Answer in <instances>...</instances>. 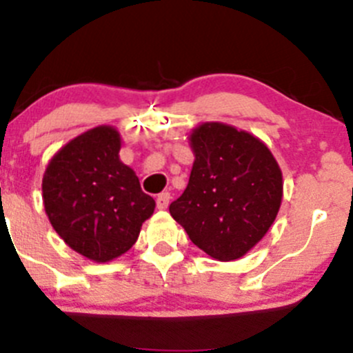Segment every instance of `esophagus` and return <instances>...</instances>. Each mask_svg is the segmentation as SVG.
<instances>
[{"label": "esophagus", "instance_id": "obj_1", "mask_svg": "<svg viewBox=\"0 0 353 353\" xmlns=\"http://www.w3.org/2000/svg\"><path fill=\"white\" fill-rule=\"evenodd\" d=\"M169 201H170V194L169 193H160L159 196H157V208L167 210V206H169Z\"/></svg>", "mask_w": 353, "mask_h": 353}]
</instances>
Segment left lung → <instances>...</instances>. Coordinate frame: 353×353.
Returning a JSON list of instances; mask_svg holds the SVG:
<instances>
[{
	"mask_svg": "<svg viewBox=\"0 0 353 353\" xmlns=\"http://www.w3.org/2000/svg\"><path fill=\"white\" fill-rule=\"evenodd\" d=\"M188 140L193 169L170 215L213 259L243 258L279 215L282 169L265 141L230 124L201 123Z\"/></svg>",
	"mask_w": 353,
	"mask_h": 353,
	"instance_id": "8db88e82",
	"label": "left lung"
}]
</instances>
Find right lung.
I'll return each instance as SVG.
<instances>
[{
    "instance_id": "add662e5",
    "label": "right lung",
    "mask_w": 353,
    "mask_h": 353,
    "mask_svg": "<svg viewBox=\"0 0 353 353\" xmlns=\"http://www.w3.org/2000/svg\"><path fill=\"white\" fill-rule=\"evenodd\" d=\"M121 134L101 124L70 140L46 167L42 201L52 229L78 254L108 263L133 248L155 199L121 162Z\"/></svg>"
}]
</instances>
